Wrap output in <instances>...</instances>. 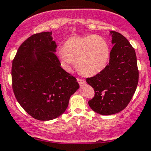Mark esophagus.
Wrapping results in <instances>:
<instances>
[{"label":"esophagus","instance_id":"esophagus-1","mask_svg":"<svg viewBox=\"0 0 151 151\" xmlns=\"http://www.w3.org/2000/svg\"><path fill=\"white\" fill-rule=\"evenodd\" d=\"M77 82H78L79 84H80V85H83L85 84V80H83V79L77 78Z\"/></svg>","mask_w":151,"mask_h":151}]
</instances>
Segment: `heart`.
Returning a JSON list of instances; mask_svg holds the SVG:
<instances>
[{"instance_id": "heart-1", "label": "heart", "mask_w": 151, "mask_h": 151, "mask_svg": "<svg viewBox=\"0 0 151 151\" xmlns=\"http://www.w3.org/2000/svg\"><path fill=\"white\" fill-rule=\"evenodd\" d=\"M110 48L107 41L99 35L71 36L64 42L58 56L63 68L71 69L76 62L77 70L84 76H93L104 70L109 60Z\"/></svg>"}]
</instances>
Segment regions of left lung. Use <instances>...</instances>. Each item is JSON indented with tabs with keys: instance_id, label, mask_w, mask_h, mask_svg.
I'll return each mask as SVG.
<instances>
[{
	"instance_id": "obj_1",
	"label": "left lung",
	"mask_w": 151,
	"mask_h": 151,
	"mask_svg": "<svg viewBox=\"0 0 151 151\" xmlns=\"http://www.w3.org/2000/svg\"><path fill=\"white\" fill-rule=\"evenodd\" d=\"M112 44L109 62L104 70L86 79L95 96L88 101L97 113L109 115L127 106L137 89L139 71L134 49L121 33L110 31Z\"/></svg>"
}]
</instances>
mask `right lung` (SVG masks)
Here are the masks:
<instances>
[{"instance_id": "1", "label": "right lung", "mask_w": 151, "mask_h": 151, "mask_svg": "<svg viewBox=\"0 0 151 151\" xmlns=\"http://www.w3.org/2000/svg\"><path fill=\"white\" fill-rule=\"evenodd\" d=\"M52 32L36 33L18 49L12 62V88L20 106L35 119L50 121L66 111L79 89L77 79L60 67Z\"/></svg>"}]
</instances>
